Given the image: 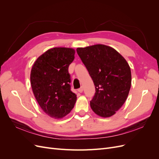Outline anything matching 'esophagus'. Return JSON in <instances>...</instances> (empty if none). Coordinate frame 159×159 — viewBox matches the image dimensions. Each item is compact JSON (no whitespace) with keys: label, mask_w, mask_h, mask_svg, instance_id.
I'll list each match as a JSON object with an SVG mask.
<instances>
[{"label":"esophagus","mask_w":159,"mask_h":159,"mask_svg":"<svg viewBox=\"0 0 159 159\" xmlns=\"http://www.w3.org/2000/svg\"><path fill=\"white\" fill-rule=\"evenodd\" d=\"M78 92H80V93H82L83 92V91H84V88H83V87H81L80 89H78Z\"/></svg>","instance_id":"obj_1"}]
</instances>
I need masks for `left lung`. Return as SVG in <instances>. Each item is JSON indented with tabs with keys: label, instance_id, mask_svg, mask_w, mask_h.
Instances as JSON below:
<instances>
[{
	"label": "left lung",
	"instance_id": "left-lung-1",
	"mask_svg": "<svg viewBox=\"0 0 159 159\" xmlns=\"http://www.w3.org/2000/svg\"><path fill=\"white\" fill-rule=\"evenodd\" d=\"M76 50L95 88L91 109L100 117H111L125 102L131 88V71L127 61L113 48L103 44Z\"/></svg>",
	"mask_w": 159,
	"mask_h": 159
}]
</instances>
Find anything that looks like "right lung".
<instances>
[{
    "label": "right lung",
    "instance_id": "obj_1",
    "mask_svg": "<svg viewBox=\"0 0 159 159\" xmlns=\"http://www.w3.org/2000/svg\"><path fill=\"white\" fill-rule=\"evenodd\" d=\"M75 50L53 48L34 63L30 73L32 91L37 102L48 116L61 119L74 108L77 97L71 91L68 67Z\"/></svg>",
    "mask_w": 159,
    "mask_h": 159
}]
</instances>
